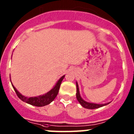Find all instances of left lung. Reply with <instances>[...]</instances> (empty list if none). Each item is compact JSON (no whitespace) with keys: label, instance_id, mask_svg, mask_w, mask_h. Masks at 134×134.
<instances>
[{"label":"left lung","instance_id":"obj_1","mask_svg":"<svg viewBox=\"0 0 134 134\" xmlns=\"http://www.w3.org/2000/svg\"><path fill=\"white\" fill-rule=\"evenodd\" d=\"M76 98L78 100V102H80L81 105L83 106L85 108L87 109H96L98 108L102 107L104 106H106V105L108 104H93V103H90V102H87L86 101L83 100L82 98H81L80 95V92H79V89H78V83H76Z\"/></svg>","mask_w":134,"mask_h":134}]
</instances>
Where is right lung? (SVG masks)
<instances>
[{
  "label": "right lung",
  "instance_id": "1",
  "mask_svg": "<svg viewBox=\"0 0 134 134\" xmlns=\"http://www.w3.org/2000/svg\"><path fill=\"white\" fill-rule=\"evenodd\" d=\"M64 77L65 75L63 76L58 81V82L56 83L54 87L52 90H51L49 92L46 93L44 95L39 96V97L27 98V97H24L22 94H20V93L17 91V90H16L15 87H13V86H13V89H14V91H15L17 97H18L21 100H23V102H26V103L29 104L33 105V106H37V107H42V106L49 104L51 103V102H52V101L54 100V99L56 98L58 93L59 87H60V85L61 83H62V80H63V78H64Z\"/></svg>",
  "mask_w": 134,
  "mask_h": 134
}]
</instances>
